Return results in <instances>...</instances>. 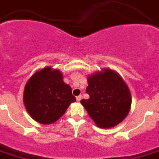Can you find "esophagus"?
Listing matches in <instances>:
<instances>
[{"mask_svg":"<svg viewBox=\"0 0 159 159\" xmlns=\"http://www.w3.org/2000/svg\"><path fill=\"white\" fill-rule=\"evenodd\" d=\"M81 99H82V96H81V95H80V96H76V100H77V101H80Z\"/></svg>","mask_w":159,"mask_h":159,"instance_id":"obj_1","label":"esophagus"}]
</instances>
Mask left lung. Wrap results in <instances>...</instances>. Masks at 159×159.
<instances>
[{
  "label": "left lung",
  "mask_w": 159,
  "mask_h": 159,
  "mask_svg": "<svg viewBox=\"0 0 159 159\" xmlns=\"http://www.w3.org/2000/svg\"><path fill=\"white\" fill-rule=\"evenodd\" d=\"M86 93L81 100L90 117L100 128L114 127L125 118L131 107V94L123 79L111 69H103L88 77Z\"/></svg>",
  "instance_id": "obj_1"
}]
</instances>
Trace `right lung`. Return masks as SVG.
Segmentation results:
<instances>
[{
	"instance_id": "right-lung-1",
	"label": "right lung",
	"mask_w": 159,
	"mask_h": 159,
	"mask_svg": "<svg viewBox=\"0 0 159 159\" xmlns=\"http://www.w3.org/2000/svg\"><path fill=\"white\" fill-rule=\"evenodd\" d=\"M75 100L71 88L63 82L62 72L51 66L35 72L27 81L23 94L30 116L43 125L59 120Z\"/></svg>"
}]
</instances>
